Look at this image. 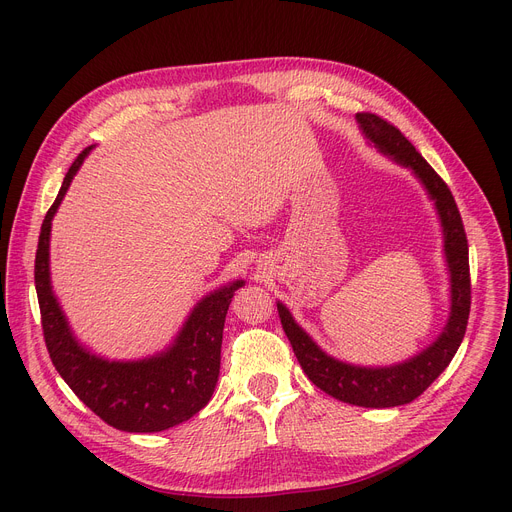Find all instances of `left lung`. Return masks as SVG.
<instances>
[{
  "label": "left lung",
  "mask_w": 512,
  "mask_h": 512,
  "mask_svg": "<svg viewBox=\"0 0 512 512\" xmlns=\"http://www.w3.org/2000/svg\"><path fill=\"white\" fill-rule=\"evenodd\" d=\"M357 123L371 145L389 160L408 168L424 186L428 199L435 203L441 229L443 248L449 270L451 307L449 318L437 340L422 348L418 355L385 367H363L338 361L318 346L291 316V311L279 301L277 309L283 330L293 346L295 357L313 385L328 396L363 408H393L416 400L451 363L465 336L471 285H469V250L463 221L453 194L443 178L428 166L416 147L402 135L400 129L371 112H359Z\"/></svg>",
  "instance_id": "1"
}]
</instances>
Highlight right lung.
Returning a JSON list of instances; mask_svg holds the SVG:
<instances>
[{"mask_svg":"<svg viewBox=\"0 0 512 512\" xmlns=\"http://www.w3.org/2000/svg\"><path fill=\"white\" fill-rule=\"evenodd\" d=\"M94 145L84 149L63 178L49 209L34 260V285L41 305L45 344L63 381L96 416L125 432H160L203 410L215 391L221 367V340L233 281L205 295L190 311L174 342L137 361H108L80 344L51 287V223L63 196Z\"/></svg>","mask_w":512,"mask_h":512,"instance_id":"1","label":"right lung"}]
</instances>
